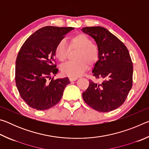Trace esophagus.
Here are the masks:
<instances>
[{
	"label": "esophagus",
	"instance_id": "1",
	"mask_svg": "<svg viewBox=\"0 0 149 149\" xmlns=\"http://www.w3.org/2000/svg\"><path fill=\"white\" fill-rule=\"evenodd\" d=\"M77 79V77H70V80L71 81H75Z\"/></svg>",
	"mask_w": 149,
	"mask_h": 149
}]
</instances>
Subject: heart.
<instances>
[{
  "label": "heart",
  "mask_w": 149,
  "mask_h": 149,
  "mask_svg": "<svg viewBox=\"0 0 149 149\" xmlns=\"http://www.w3.org/2000/svg\"><path fill=\"white\" fill-rule=\"evenodd\" d=\"M91 40L85 34H77L68 40L70 49H78L77 62H68L61 66L63 74L72 77L80 76L88 68V65H94L99 58V50ZM68 49L64 41H60L54 50L55 57L60 62L66 59Z\"/></svg>",
  "instance_id": "heart-1"
}]
</instances>
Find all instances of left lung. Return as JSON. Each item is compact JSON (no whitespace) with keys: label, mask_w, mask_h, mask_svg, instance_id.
<instances>
[{"label":"left lung","mask_w":149,"mask_h":149,"mask_svg":"<svg viewBox=\"0 0 149 149\" xmlns=\"http://www.w3.org/2000/svg\"><path fill=\"white\" fill-rule=\"evenodd\" d=\"M82 31L93 37L99 50V60L92 72L100 84L89 80L83 93L84 101L101 112L120 107L127 98L133 84V63L125 45L114 35L100 26L83 27Z\"/></svg>","instance_id":"obj_1"}]
</instances>
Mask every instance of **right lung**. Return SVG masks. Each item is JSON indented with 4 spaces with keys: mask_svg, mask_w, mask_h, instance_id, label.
<instances>
[{
    "mask_svg": "<svg viewBox=\"0 0 149 149\" xmlns=\"http://www.w3.org/2000/svg\"><path fill=\"white\" fill-rule=\"evenodd\" d=\"M74 27L46 26L33 33L18 52L15 80L22 99L30 107L45 110L53 107L62 97L68 77L54 79L58 69L54 62V50L65 35Z\"/></svg>",
    "mask_w": 149,
    "mask_h": 149,
    "instance_id": "right-lung-1",
    "label": "right lung"
}]
</instances>
